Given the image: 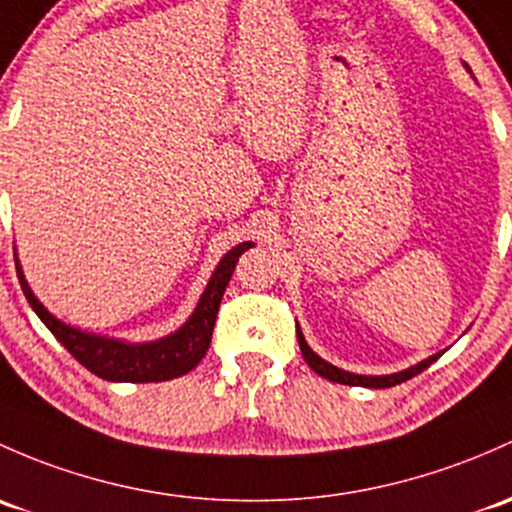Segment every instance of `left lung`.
I'll return each instance as SVG.
<instances>
[{"label": "left lung", "instance_id": "8db88e82", "mask_svg": "<svg viewBox=\"0 0 512 512\" xmlns=\"http://www.w3.org/2000/svg\"><path fill=\"white\" fill-rule=\"evenodd\" d=\"M466 68H469V66H466ZM297 338H299V348H301V355H304V360H306V363H309V368L314 370V373H319L321 378L331 380V383H341V385L375 387V390H378V387H392V385H400V383H405V380H410V378H414V375H419V373H422V370H427L429 365H432L434 360H437L439 355L444 353V351H441V353H437V355H432V358L422 360V363L412 365V368H407V370H400V373H392V375H355V373H348V370H341V368H336V365L326 363L324 358H319V355H316L314 351H311V348H309V343L304 341V333L299 331V326H297Z\"/></svg>", "mask_w": 512, "mask_h": 512}]
</instances>
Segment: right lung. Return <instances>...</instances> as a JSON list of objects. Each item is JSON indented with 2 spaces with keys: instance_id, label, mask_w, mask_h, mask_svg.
<instances>
[{
  "instance_id": "1",
  "label": "right lung",
  "mask_w": 512,
  "mask_h": 512,
  "mask_svg": "<svg viewBox=\"0 0 512 512\" xmlns=\"http://www.w3.org/2000/svg\"><path fill=\"white\" fill-rule=\"evenodd\" d=\"M252 245L255 242H240L218 262L211 282H208L201 299H198V306L179 331L149 343H125L117 341V338L95 336V333H85L80 328L63 324L51 311L43 309V304L34 297L29 282L24 279V272H21L16 257L14 262L21 289H24V297L29 299L31 309L36 311V316L46 324L48 331L63 343V348H68V353L80 365H85L90 373H95L102 380H110V383H161V380L181 378V375H186L188 370L201 363L208 346H211L215 316H218L225 287L233 277L238 257L245 250H250Z\"/></svg>"
}]
</instances>
